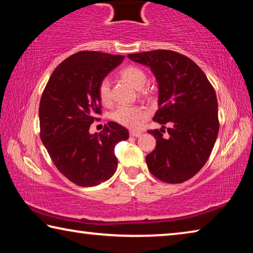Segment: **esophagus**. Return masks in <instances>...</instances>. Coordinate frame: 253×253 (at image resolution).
Masks as SVG:
<instances>
[{"instance_id":"obj_1","label":"esophagus","mask_w":253,"mask_h":253,"mask_svg":"<svg viewBox=\"0 0 253 253\" xmlns=\"http://www.w3.org/2000/svg\"><path fill=\"white\" fill-rule=\"evenodd\" d=\"M129 134H130V136H132V137H140V136H142V132L135 131V130H130Z\"/></svg>"}]
</instances>
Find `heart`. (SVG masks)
I'll list each match as a JSON object with an SVG mask.
<instances>
[{
    "mask_svg": "<svg viewBox=\"0 0 253 253\" xmlns=\"http://www.w3.org/2000/svg\"><path fill=\"white\" fill-rule=\"evenodd\" d=\"M121 76L126 79L132 87L142 89L147 83L146 72L139 67L128 66L121 71ZM98 97L101 104L108 105L111 100L110 96V80L108 78L102 79L97 88ZM147 111L139 106H119L111 115L115 122L128 128H136L143 119L146 118Z\"/></svg>",
    "mask_w": 253,
    "mask_h": 253,
    "instance_id": "1",
    "label": "heart"
}]
</instances>
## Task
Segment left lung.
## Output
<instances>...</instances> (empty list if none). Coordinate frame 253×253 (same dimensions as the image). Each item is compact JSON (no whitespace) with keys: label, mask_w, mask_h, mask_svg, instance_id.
<instances>
[{"label":"left lung","mask_w":253,"mask_h":253,"mask_svg":"<svg viewBox=\"0 0 253 253\" xmlns=\"http://www.w3.org/2000/svg\"><path fill=\"white\" fill-rule=\"evenodd\" d=\"M151 68L158 84V110L153 121L161 130H148L156 147L146 156L148 169L163 182H185L203 168L219 132L215 91L200 67L181 53L154 50L128 54ZM169 125L168 139L162 137Z\"/></svg>","instance_id":"left-lung-1"}]
</instances>
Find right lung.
<instances>
[{"label":"right lung","mask_w":253,"mask_h":253,"mask_svg":"<svg viewBox=\"0 0 253 253\" xmlns=\"http://www.w3.org/2000/svg\"><path fill=\"white\" fill-rule=\"evenodd\" d=\"M124 55L81 51L55 68L42 93L40 136L60 173L79 186L109 179L117 169L115 146L129 137L125 127L109 122L101 132L89 128L101 114L97 88Z\"/></svg>","instance_id":"obj_1"}]
</instances>
